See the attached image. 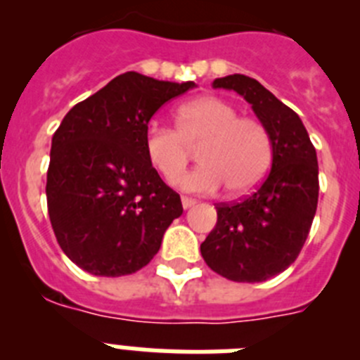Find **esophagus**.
<instances>
[{"label": "esophagus", "mask_w": 360, "mask_h": 360, "mask_svg": "<svg viewBox=\"0 0 360 360\" xmlns=\"http://www.w3.org/2000/svg\"><path fill=\"white\" fill-rule=\"evenodd\" d=\"M193 205H196L195 198H189V196H182V207L184 209H191Z\"/></svg>", "instance_id": "esophagus-1"}]
</instances>
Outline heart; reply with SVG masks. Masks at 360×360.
<instances>
[{
  "mask_svg": "<svg viewBox=\"0 0 360 360\" xmlns=\"http://www.w3.org/2000/svg\"><path fill=\"white\" fill-rule=\"evenodd\" d=\"M198 148L196 169L178 180L191 193L245 195L262 182L272 162V141L259 120L238 117V110L219 97H198L176 110V129L151 124L144 151L165 182H174L186 169L191 149Z\"/></svg>",
  "mask_w": 360,
  "mask_h": 360,
  "instance_id": "1",
  "label": "heart"
}]
</instances>
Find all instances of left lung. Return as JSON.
Segmentation results:
<instances>
[{"label": "left lung", "mask_w": 360, "mask_h": 360, "mask_svg": "<svg viewBox=\"0 0 360 360\" xmlns=\"http://www.w3.org/2000/svg\"><path fill=\"white\" fill-rule=\"evenodd\" d=\"M212 86L252 106L272 141V169L250 196L216 205L218 221L200 250L231 281H266L295 262L310 232L319 198L316 148L297 113L256 79L234 73Z\"/></svg>", "instance_id": "1"}]
</instances>
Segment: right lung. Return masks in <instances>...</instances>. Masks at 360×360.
<instances>
[{
    "instance_id": "right-lung-1",
    "label": "right lung",
    "mask_w": 360,
    "mask_h": 360,
    "mask_svg": "<svg viewBox=\"0 0 360 360\" xmlns=\"http://www.w3.org/2000/svg\"><path fill=\"white\" fill-rule=\"evenodd\" d=\"M126 72L66 113L52 136L46 203L63 252L94 276L148 265L184 212L144 151L151 117L195 88Z\"/></svg>"
}]
</instances>
